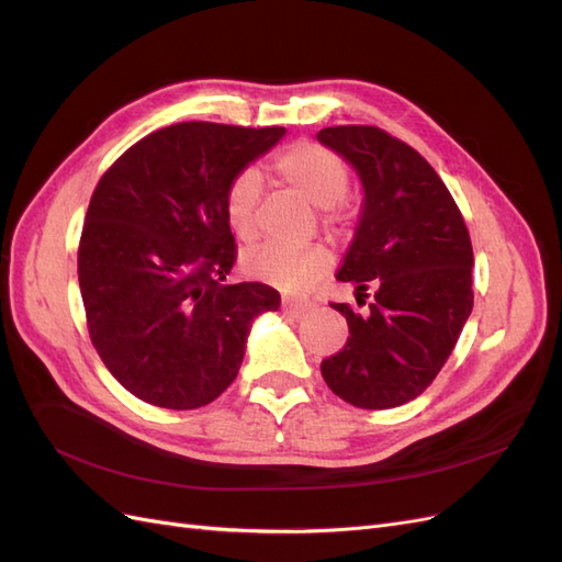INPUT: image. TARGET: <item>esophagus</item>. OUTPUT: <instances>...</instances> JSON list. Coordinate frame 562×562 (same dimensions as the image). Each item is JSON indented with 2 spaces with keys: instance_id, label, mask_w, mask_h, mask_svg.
<instances>
[{
  "instance_id": "obj_1",
  "label": "esophagus",
  "mask_w": 562,
  "mask_h": 562,
  "mask_svg": "<svg viewBox=\"0 0 562 562\" xmlns=\"http://www.w3.org/2000/svg\"><path fill=\"white\" fill-rule=\"evenodd\" d=\"M314 310L312 302H297V300H283V312L291 314V316H304L307 312Z\"/></svg>"
}]
</instances>
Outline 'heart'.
I'll return each instance as SVG.
<instances>
[{
	"mask_svg": "<svg viewBox=\"0 0 562 562\" xmlns=\"http://www.w3.org/2000/svg\"><path fill=\"white\" fill-rule=\"evenodd\" d=\"M281 182L318 209H333L347 194L349 171L333 149L302 140L285 147L271 164ZM262 194L260 178L255 171L236 173L225 192V217L229 229L239 239L255 236V211ZM330 269V252L321 246L285 248L262 244L246 250L244 271L252 279L274 283L283 291L302 293Z\"/></svg>",
	"mask_w": 562,
	"mask_h": 562,
	"instance_id": "obj_1",
	"label": "heart"
}]
</instances>
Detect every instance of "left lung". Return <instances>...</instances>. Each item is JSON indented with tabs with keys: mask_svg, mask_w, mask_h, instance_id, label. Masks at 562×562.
Segmentation results:
<instances>
[{
	"mask_svg": "<svg viewBox=\"0 0 562 562\" xmlns=\"http://www.w3.org/2000/svg\"><path fill=\"white\" fill-rule=\"evenodd\" d=\"M363 184V206L337 281L372 302L347 318L345 349L321 363L342 401L386 411L417 398L452 353L473 310V250L464 217L419 151L378 126L316 133ZM356 297V300H359Z\"/></svg>",
	"mask_w": 562,
	"mask_h": 562,
	"instance_id": "left-lung-1",
	"label": "left lung"
}]
</instances>
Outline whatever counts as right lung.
Segmentation results:
<instances>
[{
	"label": "right lung",
	"mask_w": 562,
	"mask_h": 562,
	"mask_svg": "<svg viewBox=\"0 0 562 562\" xmlns=\"http://www.w3.org/2000/svg\"><path fill=\"white\" fill-rule=\"evenodd\" d=\"M285 135L182 122L149 133L100 178L79 244L91 342L140 401L194 411L239 375L252 321L277 312L271 285L223 283L236 262L225 192Z\"/></svg>",
	"instance_id": "right-lung-1"
}]
</instances>
